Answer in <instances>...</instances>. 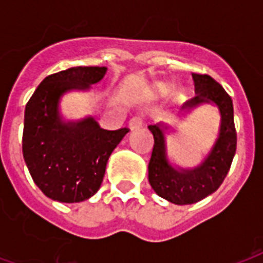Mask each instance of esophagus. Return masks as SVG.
<instances>
[{"mask_svg":"<svg viewBox=\"0 0 263 263\" xmlns=\"http://www.w3.org/2000/svg\"><path fill=\"white\" fill-rule=\"evenodd\" d=\"M143 125V117L142 116H135V117H132L129 120V123H128V127L129 129H136V128H140Z\"/></svg>","mask_w":263,"mask_h":263,"instance_id":"1","label":"esophagus"}]
</instances>
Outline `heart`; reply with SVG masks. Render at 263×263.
<instances>
[{"mask_svg": "<svg viewBox=\"0 0 263 263\" xmlns=\"http://www.w3.org/2000/svg\"><path fill=\"white\" fill-rule=\"evenodd\" d=\"M168 91L169 90L166 87H164V86H160V92H161V94H166Z\"/></svg>", "mask_w": 263, "mask_h": 263, "instance_id": "heart-1", "label": "heart"}]
</instances>
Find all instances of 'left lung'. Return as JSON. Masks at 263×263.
Instances as JSON below:
<instances>
[{
  "label": "left lung",
  "instance_id": "left-lung-1",
  "mask_svg": "<svg viewBox=\"0 0 263 263\" xmlns=\"http://www.w3.org/2000/svg\"><path fill=\"white\" fill-rule=\"evenodd\" d=\"M195 97L183 105L190 111L200 103H214L221 115L220 134L200 165L192 169L175 168L166 156L164 124L148 125L154 136V147L148 162V183L157 195L175 204L199 202L218 190L227 177L236 153L237 135L233 121V103L228 92L212 76L192 73Z\"/></svg>",
  "mask_w": 263,
  "mask_h": 263
}]
</instances>
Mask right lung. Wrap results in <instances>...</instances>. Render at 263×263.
I'll use <instances>...</instances> for the list:
<instances>
[{
  "label": "right lung",
  "mask_w": 263,
  "mask_h": 263,
  "mask_svg": "<svg viewBox=\"0 0 263 263\" xmlns=\"http://www.w3.org/2000/svg\"><path fill=\"white\" fill-rule=\"evenodd\" d=\"M106 73V67H73L49 75L26 105L23 157L34 183L53 200L82 202L102 183L111 152L128 128L107 131L92 117L65 123L60 98L67 91L88 90Z\"/></svg>",
  "instance_id": "obj_1"
}]
</instances>
